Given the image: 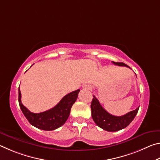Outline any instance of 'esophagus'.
Returning <instances> with one entry per match:
<instances>
[{
  "mask_svg": "<svg viewBox=\"0 0 160 160\" xmlns=\"http://www.w3.org/2000/svg\"><path fill=\"white\" fill-rule=\"evenodd\" d=\"M82 88L84 89V90H91L92 87L89 85H85L82 87Z\"/></svg>",
  "mask_w": 160,
  "mask_h": 160,
  "instance_id": "1",
  "label": "esophagus"
}]
</instances>
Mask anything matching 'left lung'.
<instances>
[{
    "label": "left lung",
    "instance_id": "1",
    "mask_svg": "<svg viewBox=\"0 0 160 160\" xmlns=\"http://www.w3.org/2000/svg\"><path fill=\"white\" fill-rule=\"evenodd\" d=\"M112 63L118 66L128 67L126 64L121 62H113ZM91 103L92 117L97 126L107 131L114 132L120 131L128 126L131 121L133 120L135 116L138 112L139 107L136 109L131 111L126 114L121 116H116L110 114L100 104L99 100L95 97Z\"/></svg>",
    "mask_w": 160,
    "mask_h": 160
}]
</instances>
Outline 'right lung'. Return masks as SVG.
Returning a JSON list of instances; mask_svg holds the SVG:
<instances>
[{
	"label": "right lung",
	"mask_w": 160,
	"mask_h": 160,
	"mask_svg": "<svg viewBox=\"0 0 160 160\" xmlns=\"http://www.w3.org/2000/svg\"><path fill=\"white\" fill-rule=\"evenodd\" d=\"M18 101L20 107L28 121L36 128L44 131L57 129L66 123L70 115V109L76 101L80 90L72 92L63 97L57 105L52 109L42 113H32L21 102V92L18 89Z\"/></svg>",
	"instance_id": "1"
}]
</instances>
